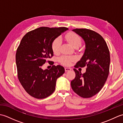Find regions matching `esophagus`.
<instances>
[{
  "label": "esophagus",
  "instance_id": "34e87169",
  "mask_svg": "<svg viewBox=\"0 0 123 123\" xmlns=\"http://www.w3.org/2000/svg\"><path fill=\"white\" fill-rule=\"evenodd\" d=\"M71 70V69L70 68H65V71L66 72L70 71Z\"/></svg>",
  "mask_w": 123,
  "mask_h": 123
}]
</instances>
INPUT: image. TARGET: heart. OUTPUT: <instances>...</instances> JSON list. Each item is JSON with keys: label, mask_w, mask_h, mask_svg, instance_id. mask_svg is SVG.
Instances as JSON below:
<instances>
[{"label": "heart", "mask_w": 123, "mask_h": 123, "mask_svg": "<svg viewBox=\"0 0 123 123\" xmlns=\"http://www.w3.org/2000/svg\"><path fill=\"white\" fill-rule=\"evenodd\" d=\"M65 38L74 48L79 47L81 44V38L80 36L74 32H69L65 36ZM61 40L60 37H57L52 42L51 48L54 53H58L61 47ZM74 58L69 56H62L59 59V62L65 66H69L71 62L74 61Z\"/></svg>", "instance_id": "heart-1"}]
</instances>
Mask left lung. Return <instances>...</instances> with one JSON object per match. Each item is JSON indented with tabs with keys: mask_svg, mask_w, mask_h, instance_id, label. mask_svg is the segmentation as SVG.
I'll use <instances>...</instances> for the list:
<instances>
[{
	"mask_svg": "<svg viewBox=\"0 0 123 123\" xmlns=\"http://www.w3.org/2000/svg\"><path fill=\"white\" fill-rule=\"evenodd\" d=\"M73 31L81 36L86 43L84 54L74 68L87 66V68L83 74L74 69L75 77L71 81V88L81 97L90 98L100 91L107 79L110 53L106 41L98 33L87 28H75Z\"/></svg>",
	"mask_w": 123,
	"mask_h": 123,
	"instance_id": "obj_1",
	"label": "left lung"
}]
</instances>
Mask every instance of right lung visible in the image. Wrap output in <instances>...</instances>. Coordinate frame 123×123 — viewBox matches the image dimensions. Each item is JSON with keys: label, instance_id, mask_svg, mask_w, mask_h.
Wrapping results in <instances>:
<instances>
[{"label": "right lung", "instance_id": "obj_1", "mask_svg": "<svg viewBox=\"0 0 123 123\" xmlns=\"http://www.w3.org/2000/svg\"><path fill=\"white\" fill-rule=\"evenodd\" d=\"M68 30L64 27H41L27 33L20 41L16 53L18 78L33 97L43 99L50 96L55 89L57 79L64 73L60 65L44 70L42 67L53 56L52 42Z\"/></svg>", "mask_w": 123, "mask_h": 123}]
</instances>
